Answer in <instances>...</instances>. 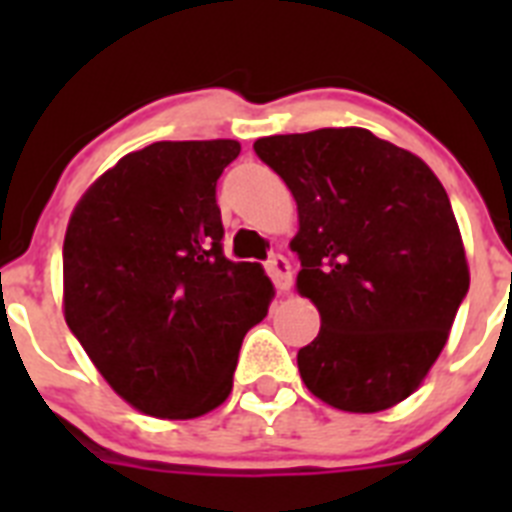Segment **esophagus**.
<instances>
[{
    "label": "esophagus",
    "mask_w": 512,
    "mask_h": 512,
    "mask_svg": "<svg viewBox=\"0 0 512 512\" xmlns=\"http://www.w3.org/2000/svg\"><path fill=\"white\" fill-rule=\"evenodd\" d=\"M266 271H269V277L274 279V287L279 292H287L292 287V266L289 261L284 259L282 253H271L269 261H266Z\"/></svg>",
    "instance_id": "obj_1"
}]
</instances>
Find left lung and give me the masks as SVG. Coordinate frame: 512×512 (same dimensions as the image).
Segmentation results:
<instances>
[{
    "label": "left lung",
    "instance_id": "obj_1",
    "mask_svg": "<svg viewBox=\"0 0 512 512\" xmlns=\"http://www.w3.org/2000/svg\"><path fill=\"white\" fill-rule=\"evenodd\" d=\"M297 202V292L320 333L300 348L307 390L346 413H379L418 390L469 289L449 194L425 161L364 128L253 143Z\"/></svg>",
    "mask_w": 512,
    "mask_h": 512
}]
</instances>
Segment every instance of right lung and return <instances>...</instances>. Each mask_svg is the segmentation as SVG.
<instances>
[{
	"label": "right lung",
	"mask_w": 512,
	"mask_h": 512,
	"mask_svg": "<svg viewBox=\"0 0 512 512\" xmlns=\"http://www.w3.org/2000/svg\"><path fill=\"white\" fill-rule=\"evenodd\" d=\"M238 140H161L84 192L63 238V315L140 413L187 420L233 390L243 336L274 297L259 264L223 253L217 179Z\"/></svg>",
	"instance_id": "1"
}]
</instances>
